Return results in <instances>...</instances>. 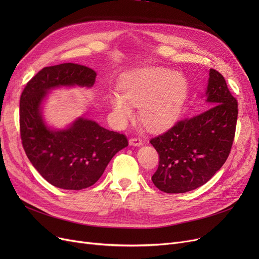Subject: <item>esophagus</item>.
<instances>
[{
    "label": "esophagus",
    "instance_id": "obj_1",
    "mask_svg": "<svg viewBox=\"0 0 259 259\" xmlns=\"http://www.w3.org/2000/svg\"><path fill=\"white\" fill-rule=\"evenodd\" d=\"M129 145L134 147H140L143 145V141L140 138H132L129 140Z\"/></svg>",
    "mask_w": 259,
    "mask_h": 259
}]
</instances>
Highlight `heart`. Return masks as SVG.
Returning <instances> with one entry per match:
<instances>
[{"instance_id": "obj_1", "label": "heart", "mask_w": 259, "mask_h": 259, "mask_svg": "<svg viewBox=\"0 0 259 259\" xmlns=\"http://www.w3.org/2000/svg\"><path fill=\"white\" fill-rule=\"evenodd\" d=\"M119 95H111L110 105L120 120L132 116L139 107V117L148 129L167 128L179 117L189 92L187 77L161 67H146L121 77Z\"/></svg>"}]
</instances>
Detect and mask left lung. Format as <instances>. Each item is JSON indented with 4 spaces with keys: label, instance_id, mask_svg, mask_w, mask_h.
I'll list each match as a JSON object with an SVG mask.
<instances>
[{
    "label": "left lung",
    "instance_id": "left-lung-1",
    "mask_svg": "<svg viewBox=\"0 0 259 259\" xmlns=\"http://www.w3.org/2000/svg\"><path fill=\"white\" fill-rule=\"evenodd\" d=\"M208 109L179 121L150 141L159 155L152 182L166 193H186L205 185L227 160L237 121V101L224 76L209 71Z\"/></svg>",
    "mask_w": 259,
    "mask_h": 259
}]
</instances>
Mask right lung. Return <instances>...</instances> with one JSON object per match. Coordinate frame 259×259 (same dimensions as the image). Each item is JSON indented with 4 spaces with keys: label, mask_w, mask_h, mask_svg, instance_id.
<instances>
[{
    "label": "right lung",
    "mask_w": 259,
    "mask_h": 259,
    "mask_svg": "<svg viewBox=\"0 0 259 259\" xmlns=\"http://www.w3.org/2000/svg\"><path fill=\"white\" fill-rule=\"evenodd\" d=\"M95 77L97 73L88 67L65 63L43 68L22 92L20 129L24 150L32 166L54 187L81 190L94 185L109 161L128 146L124 134L84 116L64 129L49 127L43 117V103L52 89L91 88Z\"/></svg>",
    "instance_id": "1"
}]
</instances>
